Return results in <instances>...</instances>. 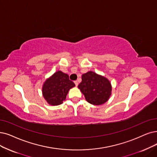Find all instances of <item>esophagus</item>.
Returning <instances> with one entry per match:
<instances>
[{
    "label": "esophagus",
    "instance_id": "1",
    "mask_svg": "<svg viewBox=\"0 0 157 157\" xmlns=\"http://www.w3.org/2000/svg\"><path fill=\"white\" fill-rule=\"evenodd\" d=\"M74 83L75 84V85H76V86H78V81H77V80H75V81H74Z\"/></svg>",
    "mask_w": 157,
    "mask_h": 157
}]
</instances>
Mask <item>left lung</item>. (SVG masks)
<instances>
[{
  "mask_svg": "<svg viewBox=\"0 0 157 157\" xmlns=\"http://www.w3.org/2000/svg\"><path fill=\"white\" fill-rule=\"evenodd\" d=\"M78 87L84 95L87 101L93 105L104 104L111 95V86L109 81L93 71L82 75V82Z\"/></svg>",
  "mask_w": 157,
  "mask_h": 157,
  "instance_id": "8db88e82",
  "label": "left lung"
}]
</instances>
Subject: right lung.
I'll list each match as a JSON object with an SVG mask.
<instances>
[{
  "label": "right lung",
  "instance_id": "obj_1",
  "mask_svg": "<svg viewBox=\"0 0 157 157\" xmlns=\"http://www.w3.org/2000/svg\"><path fill=\"white\" fill-rule=\"evenodd\" d=\"M75 86L67 74L59 71L46 80L44 84L43 97L50 105H60L66 100L69 90Z\"/></svg>",
  "mask_w": 157,
  "mask_h": 157
}]
</instances>
